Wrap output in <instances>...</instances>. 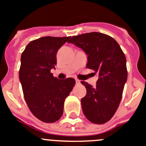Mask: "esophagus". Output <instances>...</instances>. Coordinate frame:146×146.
I'll list each match as a JSON object with an SVG mask.
<instances>
[{
  "label": "esophagus",
  "instance_id": "34e87169",
  "mask_svg": "<svg viewBox=\"0 0 146 146\" xmlns=\"http://www.w3.org/2000/svg\"><path fill=\"white\" fill-rule=\"evenodd\" d=\"M76 84H80V81L78 79H77V78H76Z\"/></svg>",
  "mask_w": 146,
  "mask_h": 146
}]
</instances>
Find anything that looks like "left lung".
<instances>
[{
    "mask_svg": "<svg viewBox=\"0 0 146 146\" xmlns=\"http://www.w3.org/2000/svg\"><path fill=\"white\" fill-rule=\"evenodd\" d=\"M68 42L84 51L86 68L99 76L95 87L81 81L86 89L81 100L83 113L89 121L105 124L113 116L121 100L127 79L125 55L115 39L101 33L75 35Z\"/></svg>",
    "mask_w": 146,
    "mask_h": 146,
    "instance_id": "1",
    "label": "left lung"
}]
</instances>
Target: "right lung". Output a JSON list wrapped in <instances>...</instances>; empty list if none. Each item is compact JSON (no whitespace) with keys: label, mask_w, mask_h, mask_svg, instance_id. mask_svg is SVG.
I'll return each mask as SVG.
<instances>
[{"label":"right lung","mask_w":146,"mask_h":146,"mask_svg":"<svg viewBox=\"0 0 146 146\" xmlns=\"http://www.w3.org/2000/svg\"><path fill=\"white\" fill-rule=\"evenodd\" d=\"M70 37L46 36L29 43L21 56L19 81L29 109L39 120L57 121L63 114L64 102L76 81L58 79L51 73L57 65L59 48Z\"/></svg>","instance_id":"obj_1"}]
</instances>
